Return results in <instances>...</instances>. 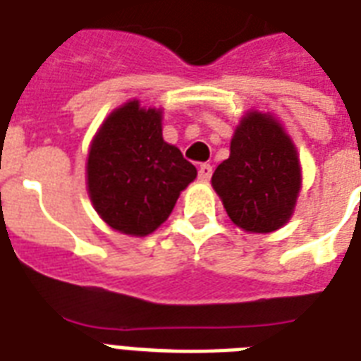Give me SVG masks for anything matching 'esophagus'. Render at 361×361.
<instances>
[{
	"label": "esophagus",
	"instance_id": "esophagus-1",
	"mask_svg": "<svg viewBox=\"0 0 361 361\" xmlns=\"http://www.w3.org/2000/svg\"><path fill=\"white\" fill-rule=\"evenodd\" d=\"M212 174H214V169H212V164H200V169H198V178L202 181H209V178H212Z\"/></svg>",
	"mask_w": 361,
	"mask_h": 361
}]
</instances>
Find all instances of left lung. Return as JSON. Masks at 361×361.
Returning <instances> with one entry per match:
<instances>
[{"label": "left lung", "mask_w": 361, "mask_h": 361, "mask_svg": "<svg viewBox=\"0 0 361 361\" xmlns=\"http://www.w3.org/2000/svg\"><path fill=\"white\" fill-rule=\"evenodd\" d=\"M212 185L243 231H277L290 219L300 191L296 147L277 121L251 112L234 133L231 157L215 169Z\"/></svg>", "instance_id": "obj_1"}]
</instances>
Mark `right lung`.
<instances>
[{"label": "right lung", "mask_w": 361, "mask_h": 361, "mask_svg": "<svg viewBox=\"0 0 361 361\" xmlns=\"http://www.w3.org/2000/svg\"><path fill=\"white\" fill-rule=\"evenodd\" d=\"M197 169L163 140L161 110L130 101L106 118L87 157V191L114 231L146 236L169 219Z\"/></svg>", "instance_id": "add662e5"}]
</instances>
